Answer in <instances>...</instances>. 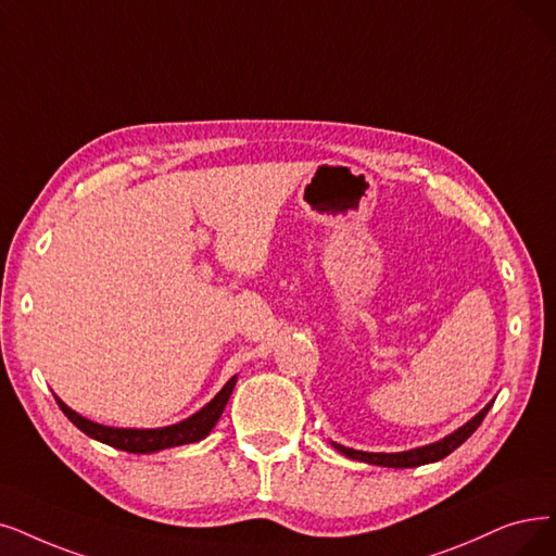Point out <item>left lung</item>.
<instances>
[{"instance_id": "obj_1", "label": "left lung", "mask_w": 556, "mask_h": 556, "mask_svg": "<svg viewBox=\"0 0 556 556\" xmlns=\"http://www.w3.org/2000/svg\"><path fill=\"white\" fill-rule=\"evenodd\" d=\"M493 404H495V399L491 404H485L472 419L465 421L460 429H456L454 433L445 435L438 442H431V445H425V447H415V450H408V452H394V454L361 452V450H351V447L338 445V442H332V447H336L340 454H344L346 458H355V460H363V463H369V465H381V468H417V465H427V463H435L440 458H445L456 447H460L463 442L477 431V427L481 425L485 413L491 410Z\"/></svg>"}]
</instances>
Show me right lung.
<instances>
[{
    "label": "right lung",
    "instance_id": "1",
    "mask_svg": "<svg viewBox=\"0 0 556 556\" xmlns=\"http://www.w3.org/2000/svg\"><path fill=\"white\" fill-rule=\"evenodd\" d=\"M235 383H237V376H232V379L216 392L212 402L205 404L201 410L193 413L191 417H187L182 421H177V425L160 427V429L104 427V425H98V421H93V419H86L84 415L75 413L73 408L65 406L59 396H56V404L65 413V417H68L73 425L79 431H84L88 438L100 440L109 447H116V450H123L129 454H152V452H162L168 447L189 445V442H198L205 435H210V431L216 427L218 417L224 415V408L235 390Z\"/></svg>",
    "mask_w": 556,
    "mask_h": 556
}]
</instances>
